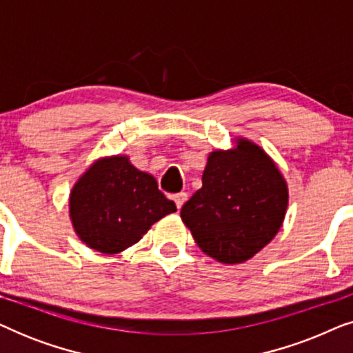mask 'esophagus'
Masks as SVG:
<instances>
[{"instance_id": "esophagus-1", "label": "esophagus", "mask_w": 353, "mask_h": 353, "mask_svg": "<svg viewBox=\"0 0 353 353\" xmlns=\"http://www.w3.org/2000/svg\"><path fill=\"white\" fill-rule=\"evenodd\" d=\"M173 201H175L178 209H181L183 204H185V202L188 201V194H186V192H178V194L173 196Z\"/></svg>"}]
</instances>
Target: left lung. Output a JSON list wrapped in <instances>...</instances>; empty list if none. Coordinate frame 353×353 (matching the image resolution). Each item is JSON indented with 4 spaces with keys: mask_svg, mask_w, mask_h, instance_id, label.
Here are the masks:
<instances>
[{
    "mask_svg": "<svg viewBox=\"0 0 353 353\" xmlns=\"http://www.w3.org/2000/svg\"><path fill=\"white\" fill-rule=\"evenodd\" d=\"M289 188L263 148L236 137L207 156L202 188L181 207V220L202 252L226 265L244 263L281 228Z\"/></svg>",
    "mask_w": 353,
    "mask_h": 353,
    "instance_id": "obj_1",
    "label": "left lung"
}]
</instances>
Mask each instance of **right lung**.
<instances>
[{"label": "right lung", "instance_id": "1", "mask_svg": "<svg viewBox=\"0 0 353 353\" xmlns=\"http://www.w3.org/2000/svg\"><path fill=\"white\" fill-rule=\"evenodd\" d=\"M176 205L159 191L151 173L125 154L96 159L72 186L69 216L81 243L114 255L137 244Z\"/></svg>", "mask_w": 353, "mask_h": 353}]
</instances>
